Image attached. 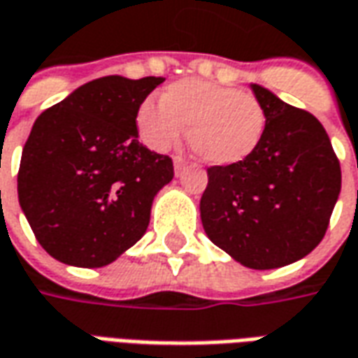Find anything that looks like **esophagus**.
Returning <instances> with one entry per match:
<instances>
[{
	"label": "esophagus",
	"mask_w": 358,
	"mask_h": 358,
	"mask_svg": "<svg viewBox=\"0 0 358 358\" xmlns=\"http://www.w3.org/2000/svg\"><path fill=\"white\" fill-rule=\"evenodd\" d=\"M184 169H186V161L180 159V157H174V172H176V176H180Z\"/></svg>",
	"instance_id": "esophagus-1"
}]
</instances>
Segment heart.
Listing matches in <instances>:
<instances>
[{"label":"heart","mask_w":358,"mask_h":358,"mask_svg":"<svg viewBox=\"0 0 358 358\" xmlns=\"http://www.w3.org/2000/svg\"><path fill=\"white\" fill-rule=\"evenodd\" d=\"M187 126V145L197 159L231 166L248 159L266 131V112L256 96L205 79H182L159 94V104L137 106L136 127L149 149L169 151Z\"/></svg>","instance_id":"obj_1"}]
</instances>
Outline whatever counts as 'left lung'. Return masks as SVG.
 <instances>
[{"label": "left lung", "instance_id": "1", "mask_svg": "<svg viewBox=\"0 0 358 358\" xmlns=\"http://www.w3.org/2000/svg\"><path fill=\"white\" fill-rule=\"evenodd\" d=\"M252 92L266 131L246 161L207 169L199 215L215 246L250 269L308 256L326 234L341 192V169L326 129L262 85Z\"/></svg>", "mask_w": 358, "mask_h": 358}]
</instances>
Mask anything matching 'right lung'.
Instances as JSON below:
<instances>
[{
	"label": "right lung",
	"instance_id": "obj_1",
	"mask_svg": "<svg viewBox=\"0 0 358 358\" xmlns=\"http://www.w3.org/2000/svg\"><path fill=\"white\" fill-rule=\"evenodd\" d=\"M162 77L106 75L40 114L24 143L19 203L40 246L57 262L104 267L149 227L172 159L139 143L137 106Z\"/></svg>",
	"mask_w": 358,
	"mask_h": 358
}]
</instances>
